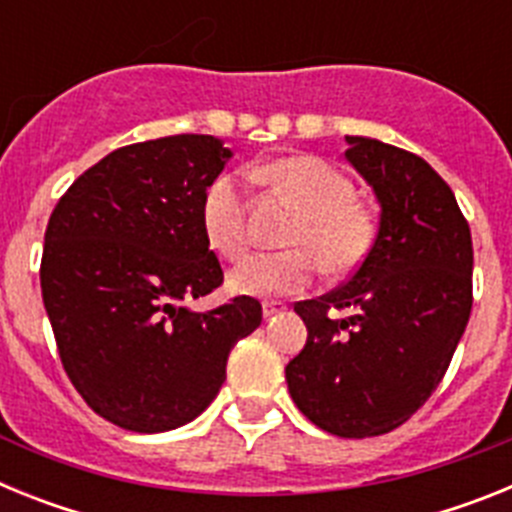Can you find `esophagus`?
I'll use <instances>...</instances> for the list:
<instances>
[{"instance_id": "esophagus-1", "label": "esophagus", "mask_w": 512, "mask_h": 512, "mask_svg": "<svg viewBox=\"0 0 512 512\" xmlns=\"http://www.w3.org/2000/svg\"><path fill=\"white\" fill-rule=\"evenodd\" d=\"M284 310H287V305H282V302H264V318L266 320L277 318V315H282Z\"/></svg>"}]
</instances>
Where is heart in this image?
Returning <instances> with one entry per match:
<instances>
[{
  "instance_id": "heart-1",
  "label": "heart",
  "mask_w": 512,
  "mask_h": 512,
  "mask_svg": "<svg viewBox=\"0 0 512 512\" xmlns=\"http://www.w3.org/2000/svg\"><path fill=\"white\" fill-rule=\"evenodd\" d=\"M264 176L282 192L295 197L305 210L295 233L292 251L251 253L230 271L233 292L248 297H292L315 282L320 261L330 274L351 271L364 261L374 241V217L356 202L354 182L318 156H292L274 161ZM202 233L212 251L225 259H238L248 246L246 205L238 179L217 176L202 197Z\"/></svg>"
}]
</instances>
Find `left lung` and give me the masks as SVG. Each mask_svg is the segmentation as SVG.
Here are the masks:
<instances>
[{
  "label": "left lung",
  "mask_w": 512,
  "mask_h": 512,
  "mask_svg": "<svg viewBox=\"0 0 512 512\" xmlns=\"http://www.w3.org/2000/svg\"><path fill=\"white\" fill-rule=\"evenodd\" d=\"M346 143L382 207L377 238L346 284L297 302L307 343L284 372L307 420L366 438L405 423L449 369L472 312L474 251L454 192L423 158L361 135Z\"/></svg>",
  "instance_id": "left-lung-1"
}]
</instances>
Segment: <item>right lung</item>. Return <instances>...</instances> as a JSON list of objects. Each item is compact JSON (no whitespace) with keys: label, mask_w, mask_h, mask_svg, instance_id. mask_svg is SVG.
<instances>
[{"label":"right lung","mask_w":512,"mask_h":512,"mask_svg":"<svg viewBox=\"0 0 512 512\" xmlns=\"http://www.w3.org/2000/svg\"><path fill=\"white\" fill-rule=\"evenodd\" d=\"M230 156L215 135L117 148L48 220L40 289L63 369L89 408L125 431L197 418L223 387L230 348L261 325L253 297L189 307L223 284L200 210Z\"/></svg>","instance_id":"obj_1"}]
</instances>
